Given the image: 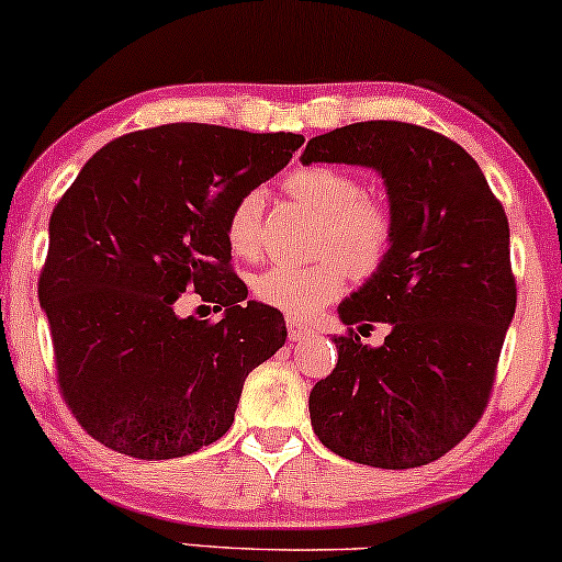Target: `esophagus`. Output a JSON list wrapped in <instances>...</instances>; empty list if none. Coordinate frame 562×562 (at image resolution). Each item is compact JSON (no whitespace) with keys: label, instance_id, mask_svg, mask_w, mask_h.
<instances>
[{"label":"esophagus","instance_id":"esophagus-1","mask_svg":"<svg viewBox=\"0 0 562 562\" xmlns=\"http://www.w3.org/2000/svg\"><path fill=\"white\" fill-rule=\"evenodd\" d=\"M286 333H289L291 344H296V340H304L307 335H312V327L296 323V319H286Z\"/></svg>","mask_w":562,"mask_h":562}]
</instances>
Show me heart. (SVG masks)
I'll return each mask as SVG.
<instances>
[{"mask_svg": "<svg viewBox=\"0 0 562 562\" xmlns=\"http://www.w3.org/2000/svg\"><path fill=\"white\" fill-rule=\"evenodd\" d=\"M281 191L317 214V263H276L255 276L252 291L268 307L289 317H312L346 289V271L369 279L387 260L395 222L384 201L363 193L356 175L333 165H304L283 178ZM232 252L255 258L263 239V195L243 193L224 227Z\"/></svg>", "mask_w": 562, "mask_h": 562, "instance_id": "b5f03b06", "label": "heart"}]
</instances>
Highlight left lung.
I'll list each match as a JSON object with an SVG mask.
<instances>
[{
	"label": "left lung",
	"instance_id": "1",
	"mask_svg": "<svg viewBox=\"0 0 562 562\" xmlns=\"http://www.w3.org/2000/svg\"><path fill=\"white\" fill-rule=\"evenodd\" d=\"M304 165L382 175L395 237L382 268L338 307L359 331L391 327L379 349L335 335L338 363L310 392L317 439L335 454L411 470L454 449L485 413L516 310L508 218L475 159L403 121H363L310 138Z\"/></svg>",
	"mask_w": 562,
	"mask_h": 562
}]
</instances>
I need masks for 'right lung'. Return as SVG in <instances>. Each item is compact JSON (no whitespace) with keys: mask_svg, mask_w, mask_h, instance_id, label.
Returning a JSON list of instances; mask_svg holds the SVG:
<instances>
[{"mask_svg":"<svg viewBox=\"0 0 562 562\" xmlns=\"http://www.w3.org/2000/svg\"><path fill=\"white\" fill-rule=\"evenodd\" d=\"M302 144L209 123L134 131L94 151L56 203L38 299L58 390L92 439L172 459L229 431L247 374L286 344V325L245 304L224 227ZM186 290L225 317L180 318Z\"/></svg>","mask_w":562,"mask_h":562,"instance_id":"obj_1","label":"right lung"}]
</instances>
